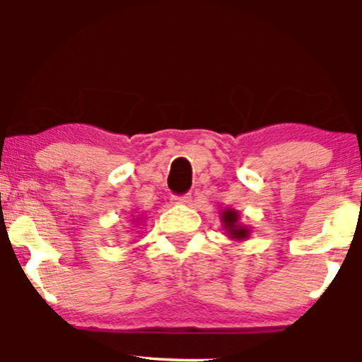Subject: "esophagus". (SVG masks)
I'll return each instance as SVG.
<instances>
[{
    "mask_svg": "<svg viewBox=\"0 0 362 362\" xmlns=\"http://www.w3.org/2000/svg\"><path fill=\"white\" fill-rule=\"evenodd\" d=\"M173 201H175L177 204H190V201H192V195L190 194L177 195V197H173Z\"/></svg>",
    "mask_w": 362,
    "mask_h": 362,
    "instance_id": "obj_1",
    "label": "esophagus"
}]
</instances>
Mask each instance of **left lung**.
<instances>
[{
  "label": "left lung",
  "mask_w": 362,
  "mask_h": 362,
  "mask_svg": "<svg viewBox=\"0 0 362 362\" xmlns=\"http://www.w3.org/2000/svg\"><path fill=\"white\" fill-rule=\"evenodd\" d=\"M236 219H238V216H236L235 211H224L223 221H224V224H226L230 235L233 236V238H245L248 231L245 230V228L236 226Z\"/></svg>",
  "instance_id": "8db88e82"
}]
</instances>
